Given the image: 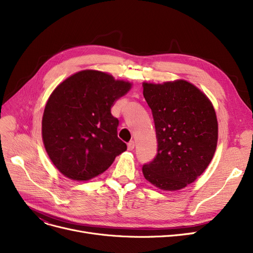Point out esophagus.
I'll list each match as a JSON object with an SVG mask.
<instances>
[{
	"instance_id": "obj_1",
	"label": "esophagus",
	"mask_w": 253,
	"mask_h": 253,
	"mask_svg": "<svg viewBox=\"0 0 253 253\" xmlns=\"http://www.w3.org/2000/svg\"><path fill=\"white\" fill-rule=\"evenodd\" d=\"M134 147H135V143H134V141H130L128 144H127V149H128V151H132L134 149Z\"/></svg>"
}]
</instances>
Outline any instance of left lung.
<instances>
[{
    "mask_svg": "<svg viewBox=\"0 0 253 253\" xmlns=\"http://www.w3.org/2000/svg\"><path fill=\"white\" fill-rule=\"evenodd\" d=\"M142 87L158 141L157 156L143 165V176L162 191L181 190L203 173L216 151L218 124L213 104L182 79L143 82Z\"/></svg>",
    "mask_w": 253,
    "mask_h": 253,
    "instance_id": "obj_1",
    "label": "left lung"
}]
</instances>
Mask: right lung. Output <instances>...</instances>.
Masks as SVG:
<instances>
[{
	"label": "right lung",
	"instance_id": "obj_1",
	"mask_svg": "<svg viewBox=\"0 0 253 253\" xmlns=\"http://www.w3.org/2000/svg\"><path fill=\"white\" fill-rule=\"evenodd\" d=\"M132 83L84 70L66 78L50 94L42 119V139L51 162L62 175L86 181L108 169L127 150L118 137L115 102Z\"/></svg>",
	"mask_w": 253,
	"mask_h": 253
}]
</instances>
